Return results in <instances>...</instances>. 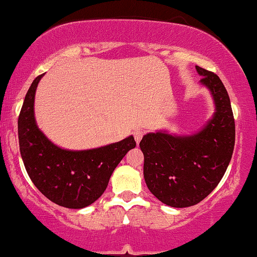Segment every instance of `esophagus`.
<instances>
[{"label": "esophagus", "instance_id": "esophagus-1", "mask_svg": "<svg viewBox=\"0 0 257 257\" xmlns=\"http://www.w3.org/2000/svg\"><path fill=\"white\" fill-rule=\"evenodd\" d=\"M144 134H145V132L144 131H141V129H135L134 131V138H135V141L139 142L141 141V139H142V136H144Z\"/></svg>", "mask_w": 257, "mask_h": 257}]
</instances>
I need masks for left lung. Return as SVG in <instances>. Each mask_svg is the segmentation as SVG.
<instances>
[{
  "label": "left lung",
  "mask_w": 257,
  "mask_h": 257,
  "mask_svg": "<svg viewBox=\"0 0 257 257\" xmlns=\"http://www.w3.org/2000/svg\"><path fill=\"white\" fill-rule=\"evenodd\" d=\"M196 69L200 83L215 99L212 119L194 135L149 133L140 142L146 184L159 200L172 207L196 205L209 196L222 180L235 146V119L228 91L216 73Z\"/></svg>",
  "instance_id": "1"
}]
</instances>
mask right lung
<instances>
[{"instance_id": "right-lung-1", "label": "right lung", "mask_w": 257, "mask_h": 257, "mask_svg": "<svg viewBox=\"0 0 257 257\" xmlns=\"http://www.w3.org/2000/svg\"><path fill=\"white\" fill-rule=\"evenodd\" d=\"M38 76L27 91L18 119L19 145L26 171L45 197L69 209H83L102 196L113 170L136 146L133 136L89 151H66L39 131L34 118Z\"/></svg>"}]
</instances>
